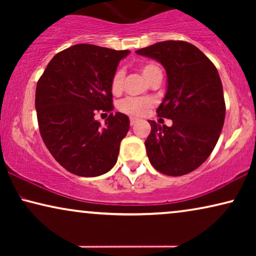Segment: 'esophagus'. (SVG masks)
I'll return each instance as SVG.
<instances>
[{"label":"esophagus","mask_w":256,"mask_h":256,"mask_svg":"<svg viewBox=\"0 0 256 256\" xmlns=\"http://www.w3.org/2000/svg\"><path fill=\"white\" fill-rule=\"evenodd\" d=\"M129 121H130V126H134L135 124H138V118H130V120H129Z\"/></svg>","instance_id":"1"}]
</instances>
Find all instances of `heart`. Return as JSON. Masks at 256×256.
Returning <instances> with one entry per match:
<instances>
[{
	"mask_svg": "<svg viewBox=\"0 0 256 256\" xmlns=\"http://www.w3.org/2000/svg\"><path fill=\"white\" fill-rule=\"evenodd\" d=\"M140 71L144 78L150 82L155 76L162 74L158 66L154 62H146L140 66ZM124 73L122 70H116L112 76L110 80V90L112 93L118 94L122 90V82H124ZM152 106V100L148 98H124L118 104V110L121 113H124L130 116H142L143 114L146 113V110Z\"/></svg>",
	"mask_w": 256,
	"mask_h": 256,
	"instance_id": "heart-1",
	"label": "heart"
}]
</instances>
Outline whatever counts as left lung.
<instances>
[{
  "instance_id": "1",
  "label": "left lung",
  "mask_w": 256,
  "mask_h": 256,
  "mask_svg": "<svg viewBox=\"0 0 256 256\" xmlns=\"http://www.w3.org/2000/svg\"><path fill=\"white\" fill-rule=\"evenodd\" d=\"M136 54L160 62L168 76L157 114L171 118L172 126L149 121L152 132L144 142L149 160L160 174L183 176L208 160L222 132L226 106L219 73L188 42H160Z\"/></svg>"
}]
</instances>
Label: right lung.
Here are the masks:
<instances>
[{"instance_id": "obj_1", "label": "right lung", "mask_w": 256, "mask_h": 256, "mask_svg": "<svg viewBox=\"0 0 256 256\" xmlns=\"http://www.w3.org/2000/svg\"><path fill=\"white\" fill-rule=\"evenodd\" d=\"M129 54L76 44L54 56L37 82L34 106L43 141L62 168L82 177H96L118 160L129 118L114 110L112 76ZM110 112L104 128L94 118Z\"/></svg>"}]
</instances>
